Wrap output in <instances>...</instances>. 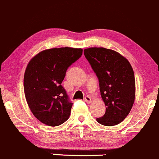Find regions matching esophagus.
<instances>
[{
  "label": "esophagus",
  "instance_id": "34e87169",
  "mask_svg": "<svg viewBox=\"0 0 159 159\" xmlns=\"http://www.w3.org/2000/svg\"><path fill=\"white\" fill-rule=\"evenodd\" d=\"M85 101L87 103H90L91 102H92V98H91L89 96H85Z\"/></svg>",
  "mask_w": 159,
  "mask_h": 159
}]
</instances>
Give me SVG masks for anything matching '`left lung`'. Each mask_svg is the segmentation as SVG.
<instances>
[{
	"label": "left lung",
	"mask_w": 159,
	"mask_h": 159,
	"mask_svg": "<svg viewBox=\"0 0 159 159\" xmlns=\"http://www.w3.org/2000/svg\"><path fill=\"white\" fill-rule=\"evenodd\" d=\"M84 55L99 80L106 113L97 122L113 126L127 117L135 100V78L131 64L113 49L91 47Z\"/></svg>",
	"instance_id": "8db88e82"
}]
</instances>
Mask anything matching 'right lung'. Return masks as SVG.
<instances>
[{
	"label": "right lung",
	"mask_w": 159,
	"mask_h": 159,
	"mask_svg": "<svg viewBox=\"0 0 159 159\" xmlns=\"http://www.w3.org/2000/svg\"><path fill=\"white\" fill-rule=\"evenodd\" d=\"M82 54L80 48L45 49L27 65L24 75L26 101L33 115L46 125H60L70 116L73 103L61 83L68 67Z\"/></svg>",
	"instance_id": "right-lung-1"
}]
</instances>
